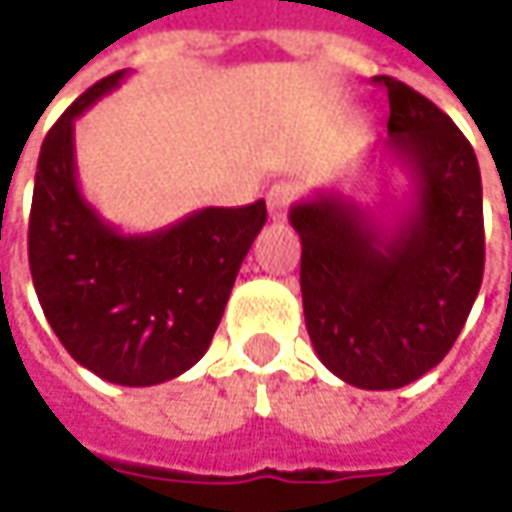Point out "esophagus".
Instances as JSON below:
<instances>
[{
  "label": "esophagus",
  "mask_w": 512,
  "mask_h": 512,
  "mask_svg": "<svg viewBox=\"0 0 512 512\" xmlns=\"http://www.w3.org/2000/svg\"><path fill=\"white\" fill-rule=\"evenodd\" d=\"M293 185L290 182H276V185L267 190V213L270 219H285L287 207L293 202Z\"/></svg>",
  "instance_id": "34e87169"
}]
</instances>
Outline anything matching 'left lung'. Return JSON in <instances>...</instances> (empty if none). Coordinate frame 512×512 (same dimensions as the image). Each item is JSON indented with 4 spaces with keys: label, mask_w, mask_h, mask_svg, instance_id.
<instances>
[{
    "label": "left lung",
    "mask_w": 512,
    "mask_h": 512,
    "mask_svg": "<svg viewBox=\"0 0 512 512\" xmlns=\"http://www.w3.org/2000/svg\"><path fill=\"white\" fill-rule=\"evenodd\" d=\"M384 153L410 176L393 225L344 196L290 207L302 239V305L316 356L342 382L396 390L450 353L484 273L482 173L453 119L393 76Z\"/></svg>",
    "instance_id": "left-lung-1"
}]
</instances>
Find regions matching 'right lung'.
<instances>
[{
	"label": "right lung",
	"instance_id": "add662e5",
	"mask_svg": "<svg viewBox=\"0 0 512 512\" xmlns=\"http://www.w3.org/2000/svg\"><path fill=\"white\" fill-rule=\"evenodd\" d=\"M122 79L125 70L85 90L45 136L28 259L45 319L70 356L105 382L150 387L205 356L267 207H202L153 233L105 222L76 182L73 122Z\"/></svg>",
	"mask_w": 512,
	"mask_h": 512
}]
</instances>
